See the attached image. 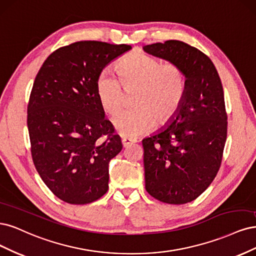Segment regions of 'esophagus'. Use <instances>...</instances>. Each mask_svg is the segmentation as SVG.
Returning a JSON list of instances; mask_svg holds the SVG:
<instances>
[{
    "label": "esophagus",
    "mask_w": 256,
    "mask_h": 256,
    "mask_svg": "<svg viewBox=\"0 0 256 256\" xmlns=\"http://www.w3.org/2000/svg\"><path fill=\"white\" fill-rule=\"evenodd\" d=\"M133 142H135V140H134V139H132V138H128V137L122 138V146H123V148H126V146H128V144H133Z\"/></svg>",
    "instance_id": "34e87169"
}]
</instances>
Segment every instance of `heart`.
<instances>
[{"label": "heart", "mask_w": 256, "mask_h": 256, "mask_svg": "<svg viewBox=\"0 0 256 256\" xmlns=\"http://www.w3.org/2000/svg\"><path fill=\"white\" fill-rule=\"evenodd\" d=\"M118 80L104 70L98 74L96 92L102 110L114 117L123 104L124 92L137 88L134 108L121 112L114 124L124 137H138L151 132L158 122L174 116L186 92V76L180 66L162 64L156 57L136 51L116 66Z\"/></svg>", "instance_id": "heart-1"}]
</instances>
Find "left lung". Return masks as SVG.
Returning a JSON list of instances; mask_svg holds the SVG:
<instances>
[{"label":"left lung","mask_w":256,"mask_h":256,"mask_svg":"<svg viewBox=\"0 0 256 256\" xmlns=\"http://www.w3.org/2000/svg\"><path fill=\"white\" fill-rule=\"evenodd\" d=\"M144 51L176 64L186 76L184 100L169 124L142 139L146 192L164 203L185 204L206 190L220 168L228 132L224 88L210 57L183 41Z\"/></svg>","instance_id":"obj_1"}]
</instances>
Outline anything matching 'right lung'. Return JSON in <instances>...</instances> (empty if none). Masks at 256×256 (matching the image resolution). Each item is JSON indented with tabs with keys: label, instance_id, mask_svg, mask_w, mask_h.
Instances as JSON below:
<instances>
[{
	"label": "right lung",
	"instance_id": "right-lung-1",
	"mask_svg": "<svg viewBox=\"0 0 256 256\" xmlns=\"http://www.w3.org/2000/svg\"><path fill=\"white\" fill-rule=\"evenodd\" d=\"M130 48L78 41L53 52L35 78L28 106L32 158L64 202L92 203L108 189L110 162L122 144L105 119L96 84L106 66Z\"/></svg>",
	"mask_w": 256,
	"mask_h": 256
}]
</instances>
